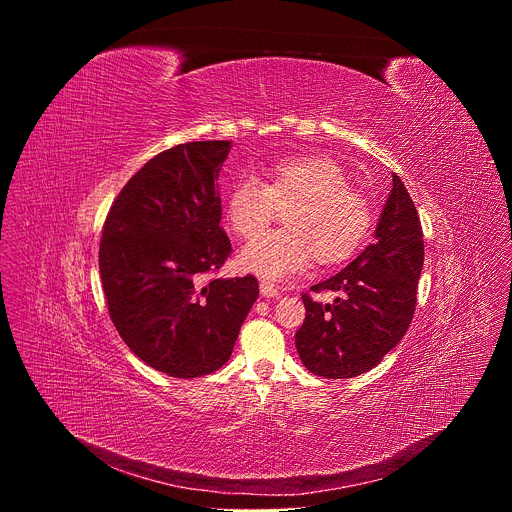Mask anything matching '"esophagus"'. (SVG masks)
<instances>
[{
    "label": "esophagus",
    "mask_w": 512,
    "mask_h": 512,
    "mask_svg": "<svg viewBox=\"0 0 512 512\" xmlns=\"http://www.w3.org/2000/svg\"><path fill=\"white\" fill-rule=\"evenodd\" d=\"M259 289H261V296L263 298H277L279 296V289L273 283H269V281H261Z\"/></svg>",
    "instance_id": "1"
}]
</instances>
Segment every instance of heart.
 <instances>
[{
	"label": "heart",
	"mask_w": 512,
	"mask_h": 512,
	"mask_svg": "<svg viewBox=\"0 0 512 512\" xmlns=\"http://www.w3.org/2000/svg\"><path fill=\"white\" fill-rule=\"evenodd\" d=\"M289 205L286 229L251 241L239 267L269 281L302 271L316 255L320 263L348 259L371 227V208L346 172L330 158H285L267 168L265 182L243 176L227 198L231 229L253 239L272 220L277 207Z\"/></svg>",
	"instance_id": "1"
}]
</instances>
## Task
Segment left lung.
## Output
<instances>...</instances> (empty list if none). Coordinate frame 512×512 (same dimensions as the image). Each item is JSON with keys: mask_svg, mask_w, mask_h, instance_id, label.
<instances>
[{"mask_svg": "<svg viewBox=\"0 0 512 512\" xmlns=\"http://www.w3.org/2000/svg\"><path fill=\"white\" fill-rule=\"evenodd\" d=\"M423 267V231L401 178L379 216L375 243L314 291H338L334 304L302 296L306 318L296 332L304 367L324 379H350L375 369L405 336Z\"/></svg>", "mask_w": 512, "mask_h": 512, "instance_id": "1", "label": "left lung"}]
</instances>
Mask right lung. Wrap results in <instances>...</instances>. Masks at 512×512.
Returning a JSON list of instances; mask_svg holds the SVG:
<instances>
[{"mask_svg":"<svg viewBox=\"0 0 512 512\" xmlns=\"http://www.w3.org/2000/svg\"><path fill=\"white\" fill-rule=\"evenodd\" d=\"M231 141H190L145 164L115 198L99 247L109 316L129 350L176 379L218 371L259 296L253 275L202 277L231 253L218 172Z\"/></svg>","mask_w":512,"mask_h":512,"instance_id":"1","label":"right lung"}]
</instances>
